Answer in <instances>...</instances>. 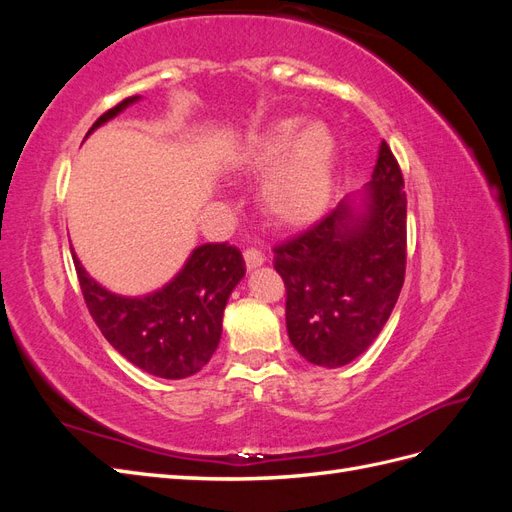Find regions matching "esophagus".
Returning a JSON list of instances; mask_svg holds the SVG:
<instances>
[{
	"mask_svg": "<svg viewBox=\"0 0 512 512\" xmlns=\"http://www.w3.org/2000/svg\"><path fill=\"white\" fill-rule=\"evenodd\" d=\"M243 258H245V267L250 271L260 267L262 262H265V254H262L258 247H247V250L243 252Z\"/></svg>",
	"mask_w": 512,
	"mask_h": 512,
	"instance_id": "esophagus-1",
	"label": "esophagus"
}]
</instances>
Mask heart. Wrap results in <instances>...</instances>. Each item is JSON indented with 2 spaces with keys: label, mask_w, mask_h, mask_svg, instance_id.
I'll return each instance as SVG.
<instances>
[{
  "label": "heart",
  "mask_w": 512,
  "mask_h": 512,
  "mask_svg": "<svg viewBox=\"0 0 512 512\" xmlns=\"http://www.w3.org/2000/svg\"><path fill=\"white\" fill-rule=\"evenodd\" d=\"M337 141L327 123L280 119L247 138L237 151L239 173H269L260 185L267 218L297 228L314 222L327 209L335 175Z\"/></svg>",
  "instance_id": "1"
}]
</instances>
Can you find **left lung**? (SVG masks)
Here are the masks:
<instances>
[{
	"label": "left lung",
	"instance_id": "1",
	"mask_svg": "<svg viewBox=\"0 0 512 512\" xmlns=\"http://www.w3.org/2000/svg\"><path fill=\"white\" fill-rule=\"evenodd\" d=\"M273 252L286 286L288 337L303 359L342 367L363 354L406 277V192L391 147L382 141L359 205L344 198Z\"/></svg>",
	"mask_w": 512,
	"mask_h": 512
}]
</instances>
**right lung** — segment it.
Masks as SVG:
<instances>
[{"instance_id":"1","label":"right lung","mask_w":512,"mask_h":512,"mask_svg":"<svg viewBox=\"0 0 512 512\" xmlns=\"http://www.w3.org/2000/svg\"><path fill=\"white\" fill-rule=\"evenodd\" d=\"M138 96L121 100L98 117L87 136ZM83 299L98 329L121 356L158 378L179 380L203 369L222 337L224 307L245 260L228 243H205L190 254L175 280L147 297H119L89 277L72 254Z\"/></svg>"}]
</instances>
